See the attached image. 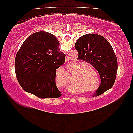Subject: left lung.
<instances>
[{
  "instance_id": "left-lung-1",
  "label": "left lung",
  "mask_w": 133,
  "mask_h": 133,
  "mask_svg": "<svg viewBox=\"0 0 133 133\" xmlns=\"http://www.w3.org/2000/svg\"><path fill=\"white\" fill-rule=\"evenodd\" d=\"M74 46L78 58L90 63L99 72L101 83L96 95L111 88L117 74V60L109 42L99 34H87L80 37Z\"/></svg>"
}]
</instances>
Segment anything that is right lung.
Wrapping results in <instances>:
<instances>
[{"instance_id": "add662e5", "label": "right lung", "mask_w": 133, "mask_h": 133, "mask_svg": "<svg viewBox=\"0 0 133 133\" xmlns=\"http://www.w3.org/2000/svg\"><path fill=\"white\" fill-rule=\"evenodd\" d=\"M58 40L45 31L34 32L26 39L16 54L15 72L25 91L40 98L61 96L56 85V69L65 62Z\"/></svg>"}]
</instances>
